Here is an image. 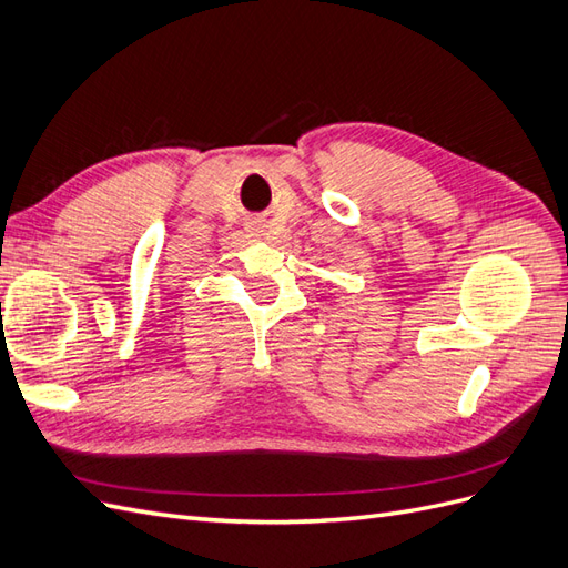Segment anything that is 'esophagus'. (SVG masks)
Returning a JSON list of instances; mask_svg holds the SVG:
<instances>
[{
  "mask_svg": "<svg viewBox=\"0 0 568 568\" xmlns=\"http://www.w3.org/2000/svg\"><path fill=\"white\" fill-rule=\"evenodd\" d=\"M251 232H253L255 236H263V227H261V225H251Z\"/></svg>",
  "mask_w": 568,
  "mask_h": 568,
  "instance_id": "1",
  "label": "esophagus"
}]
</instances>
